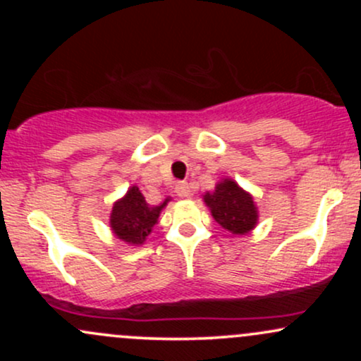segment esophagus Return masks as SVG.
Returning <instances> with one entry per match:
<instances>
[{
  "mask_svg": "<svg viewBox=\"0 0 361 361\" xmlns=\"http://www.w3.org/2000/svg\"><path fill=\"white\" fill-rule=\"evenodd\" d=\"M176 193L180 195V197H190L192 195V188H190V183H186V181H180V183L176 185Z\"/></svg>",
  "mask_w": 361,
  "mask_h": 361,
  "instance_id": "esophagus-1",
  "label": "esophagus"
}]
</instances>
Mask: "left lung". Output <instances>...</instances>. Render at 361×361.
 Masks as SVG:
<instances>
[{"label":"left lung","mask_w":361,"mask_h":361,"mask_svg":"<svg viewBox=\"0 0 361 361\" xmlns=\"http://www.w3.org/2000/svg\"><path fill=\"white\" fill-rule=\"evenodd\" d=\"M204 200L215 221L233 234H246L256 226L258 212L251 195L233 180H224L214 193H205Z\"/></svg>","instance_id":"obj_1"}]
</instances>
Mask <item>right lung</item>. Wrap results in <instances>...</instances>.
I'll use <instances>...</instances> for the list:
<instances>
[{"mask_svg": "<svg viewBox=\"0 0 361 361\" xmlns=\"http://www.w3.org/2000/svg\"><path fill=\"white\" fill-rule=\"evenodd\" d=\"M168 200L169 198L161 205H149L137 186H132L122 200L115 202L110 215L111 231L128 244H142Z\"/></svg>", "mask_w": 361, "mask_h": 361, "instance_id": "obj_1", "label": "right lung"}]
</instances>
